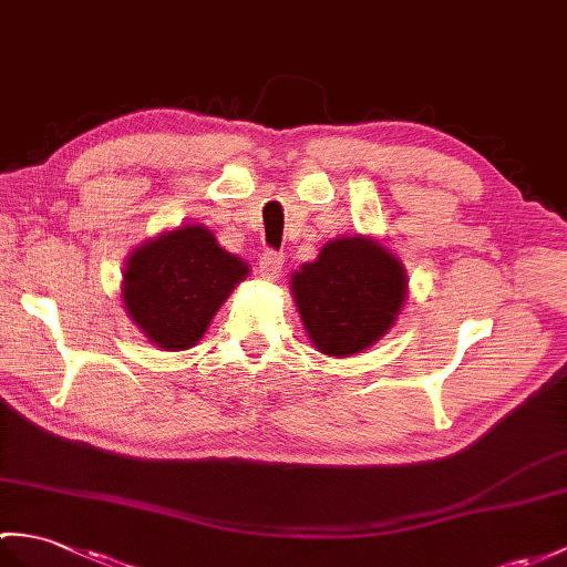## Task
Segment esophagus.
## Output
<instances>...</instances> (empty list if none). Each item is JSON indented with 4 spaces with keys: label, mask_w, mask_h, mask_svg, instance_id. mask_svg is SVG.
<instances>
[{
    "label": "esophagus",
    "mask_w": 567,
    "mask_h": 567,
    "mask_svg": "<svg viewBox=\"0 0 567 567\" xmlns=\"http://www.w3.org/2000/svg\"><path fill=\"white\" fill-rule=\"evenodd\" d=\"M285 266V256L278 251H266L258 260V270L266 280H278Z\"/></svg>",
    "instance_id": "esophagus-1"
}]
</instances>
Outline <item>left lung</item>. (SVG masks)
Returning a JSON list of instances; mask_svg holds the SVG:
<instances>
[{
	"instance_id": "left-lung-1",
	"label": "left lung",
	"mask_w": 567,
	"mask_h": 567,
	"mask_svg": "<svg viewBox=\"0 0 567 567\" xmlns=\"http://www.w3.org/2000/svg\"><path fill=\"white\" fill-rule=\"evenodd\" d=\"M292 295L311 343L331 358L374 346L408 295L403 262L372 236L328 241L292 275Z\"/></svg>"
}]
</instances>
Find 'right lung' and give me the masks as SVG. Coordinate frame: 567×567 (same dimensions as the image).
Instances as JSON below:
<instances>
[{
    "label": "right lung",
    "mask_w": 567,
    "mask_h": 567,
    "mask_svg": "<svg viewBox=\"0 0 567 567\" xmlns=\"http://www.w3.org/2000/svg\"><path fill=\"white\" fill-rule=\"evenodd\" d=\"M248 275V266L217 244L203 224H186L144 241L123 272L127 316L156 348L188 350Z\"/></svg>",
    "instance_id": "add662e5"
}]
</instances>
